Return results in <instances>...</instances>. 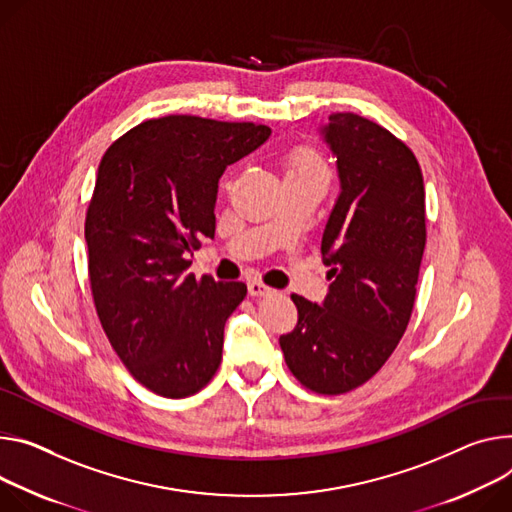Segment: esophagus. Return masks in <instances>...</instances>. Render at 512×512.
Segmentation results:
<instances>
[{"mask_svg": "<svg viewBox=\"0 0 512 512\" xmlns=\"http://www.w3.org/2000/svg\"><path fill=\"white\" fill-rule=\"evenodd\" d=\"M249 294L251 296H267V294H271V288H267L263 282L253 280V282H249Z\"/></svg>", "mask_w": 512, "mask_h": 512, "instance_id": "esophagus-1", "label": "esophagus"}]
</instances>
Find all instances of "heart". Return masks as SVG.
I'll return each instance as SVG.
<instances>
[{"label": "heart", "mask_w": 512, "mask_h": 512, "mask_svg": "<svg viewBox=\"0 0 512 512\" xmlns=\"http://www.w3.org/2000/svg\"><path fill=\"white\" fill-rule=\"evenodd\" d=\"M286 169L288 175H308V173H324L322 161L310 147H296L286 155Z\"/></svg>", "instance_id": "1"}]
</instances>
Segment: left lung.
<instances>
[{
    "label": "left lung",
    "instance_id": "8db88e82",
    "mask_svg": "<svg viewBox=\"0 0 512 512\" xmlns=\"http://www.w3.org/2000/svg\"><path fill=\"white\" fill-rule=\"evenodd\" d=\"M341 194L322 232L333 284L322 306L298 294V324L280 337L294 378L324 396L374 378L400 343L416 300L427 224L414 153L384 126L337 112L322 126Z\"/></svg>",
    "mask_w": 512,
    "mask_h": 512
}]
</instances>
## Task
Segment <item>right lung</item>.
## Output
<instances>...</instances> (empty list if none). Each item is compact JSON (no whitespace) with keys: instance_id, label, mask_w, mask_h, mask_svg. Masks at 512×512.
<instances>
[{"instance_id":"add662e5","label":"right lung","mask_w":512,"mask_h":512,"mask_svg":"<svg viewBox=\"0 0 512 512\" xmlns=\"http://www.w3.org/2000/svg\"><path fill=\"white\" fill-rule=\"evenodd\" d=\"M269 134L265 124L163 116L130 128L100 161L85 214L91 296L116 355L159 396L200 392L220 365L224 322L247 286L196 280L185 255L214 237L226 165Z\"/></svg>"}]
</instances>
